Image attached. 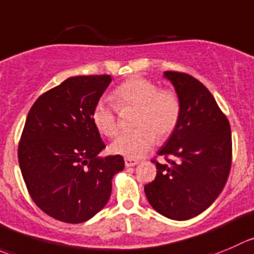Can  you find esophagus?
Returning a JSON list of instances; mask_svg holds the SVG:
<instances>
[{
    "label": "esophagus",
    "instance_id": "esophagus-1",
    "mask_svg": "<svg viewBox=\"0 0 254 254\" xmlns=\"http://www.w3.org/2000/svg\"><path fill=\"white\" fill-rule=\"evenodd\" d=\"M124 161H125V166H127V167H131V166H135V165H136L137 162H139V160L132 159V157H125Z\"/></svg>",
    "mask_w": 254,
    "mask_h": 254
}]
</instances>
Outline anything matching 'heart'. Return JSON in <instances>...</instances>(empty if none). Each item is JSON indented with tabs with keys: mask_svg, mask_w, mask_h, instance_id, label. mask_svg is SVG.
I'll return each instance as SVG.
<instances>
[{
	"mask_svg": "<svg viewBox=\"0 0 254 254\" xmlns=\"http://www.w3.org/2000/svg\"><path fill=\"white\" fill-rule=\"evenodd\" d=\"M113 98L119 109L136 108V129L120 135L112 144V151L123 156H141L155 144L156 134L165 139L174 131L181 115V103L174 90L159 89L154 82L141 77L130 78L118 85ZM92 120L98 131L105 136L114 137L119 132L117 109L109 100L95 103Z\"/></svg>",
	"mask_w": 254,
	"mask_h": 254,
	"instance_id": "obj_1",
	"label": "heart"
}]
</instances>
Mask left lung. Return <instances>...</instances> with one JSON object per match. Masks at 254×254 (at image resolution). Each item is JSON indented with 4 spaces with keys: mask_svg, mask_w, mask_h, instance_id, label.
Instances as JSON below:
<instances>
[{
    "mask_svg": "<svg viewBox=\"0 0 254 254\" xmlns=\"http://www.w3.org/2000/svg\"><path fill=\"white\" fill-rule=\"evenodd\" d=\"M164 78L179 95L181 115L157 151L169 164L156 162V177L144 190L160 215L185 221L210 207L227 182L232 161L231 127L202 83L186 73L170 70L164 72Z\"/></svg>",
    "mask_w": 254,
    "mask_h": 254,
    "instance_id": "left-lung-1",
    "label": "left lung"
}]
</instances>
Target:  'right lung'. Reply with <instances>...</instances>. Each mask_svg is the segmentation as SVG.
<instances>
[{
    "label": "right lung",
    "instance_id": "obj_1",
    "mask_svg": "<svg viewBox=\"0 0 254 254\" xmlns=\"http://www.w3.org/2000/svg\"><path fill=\"white\" fill-rule=\"evenodd\" d=\"M110 75H78L42 94L27 115L18 162L32 200L67 223L90 220L108 203L122 155L98 157L105 147L92 120Z\"/></svg>",
    "mask_w": 254,
    "mask_h": 254
}]
</instances>
